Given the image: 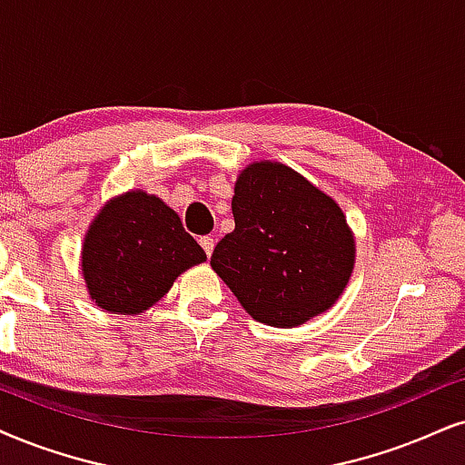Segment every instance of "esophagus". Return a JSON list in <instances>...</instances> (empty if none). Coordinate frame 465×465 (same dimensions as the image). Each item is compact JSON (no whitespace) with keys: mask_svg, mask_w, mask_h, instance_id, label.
<instances>
[{"mask_svg":"<svg viewBox=\"0 0 465 465\" xmlns=\"http://www.w3.org/2000/svg\"><path fill=\"white\" fill-rule=\"evenodd\" d=\"M199 244H202V249L205 251V255H213V251H214V238L213 236H203V238H199Z\"/></svg>","mask_w":465,"mask_h":465,"instance_id":"obj_1","label":"esophagus"}]
</instances>
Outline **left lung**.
<instances>
[{
	"label": "left lung",
	"instance_id": "1",
	"mask_svg": "<svg viewBox=\"0 0 465 465\" xmlns=\"http://www.w3.org/2000/svg\"><path fill=\"white\" fill-rule=\"evenodd\" d=\"M232 213L236 229L210 266L252 320L293 328L339 301L356 244L334 199L287 164L260 161L238 175Z\"/></svg>",
	"mask_w": 465,
	"mask_h": 465
}]
</instances>
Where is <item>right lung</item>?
I'll return each mask as SVG.
<instances>
[{"mask_svg":"<svg viewBox=\"0 0 465 465\" xmlns=\"http://www.w3.org/2000/svg\"><path fill=\"white\" fill-rule=\"evenodd\" d=\"M205 252L163 199L128 191L103 205L87 229L81 272L90 298L117 315H137L156 304L173 281Z\"/></svg>","mask_w":465,"mask_h":465,"instance_id":"right-lung-1","label":"right lung"}]
</instances>
